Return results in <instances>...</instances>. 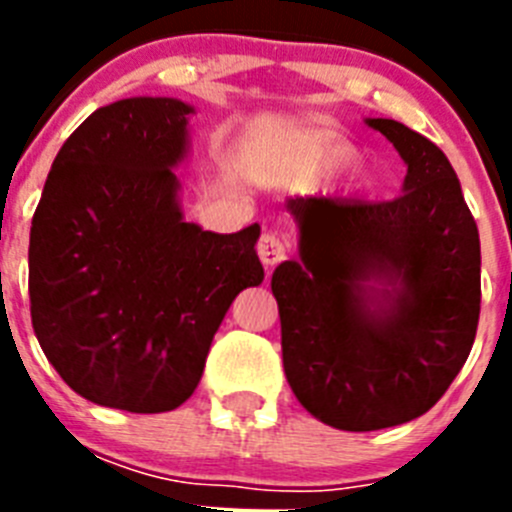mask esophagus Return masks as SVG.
<instances>
[{
  "label": "esophagus",
  "instance_id": "obj_1",
  "mask_svg": "<svg viewBox=\"0 0 512 512\" xmlns=\"http://www.w3.org/2000/svg\"><path fill=\"white\" fill-rule=\"evenodd\" d=\"M256 253H259V259L264 266H277L289 256V243L284 235L266 230L259 238V243H256Z\"/></svg>",
  "mask_w": 512,
  "mask_h": 512
}]
</instances>
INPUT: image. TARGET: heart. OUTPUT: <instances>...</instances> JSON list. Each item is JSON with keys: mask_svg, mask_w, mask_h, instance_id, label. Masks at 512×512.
Instances as JSON below:
<instances>
[{"mask_svg": "<svg viewBox=\"0 0 512 512\" xmlns=\"http://www.w3.org/2000/svg\"><path fill=\"white\" fill-rule=\"evenodd\" d=\"M356 158H359L356 146L343 143V140H333V143H323L318 151L312 153V164L323 174H338V171L351 169L356 164Z\"/></svg>", "mask_w": 512, "mask_h": 512, "instance_id": "b5f03b06", "label": "heart"}]
</instances>
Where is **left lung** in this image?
<instances>
[{"label":"left lung","instance_id":"obj_1","mask_svg":"<svg viewBox=\"0 0 512 512\" xmlns=\"http://www.w3.org/2000/svg\"><path fill=\"white\" fill-rule=\"evenodd\" d=\"M408 164L390 202H289L300 261L271 277L284 374L307 413L341 431H379L428 413L472 351L479 323V233L436 143L369 120ZM369 281H384L387 306Z\"/></svg>","mask_w":512,"mask_h":512}]
</instances>
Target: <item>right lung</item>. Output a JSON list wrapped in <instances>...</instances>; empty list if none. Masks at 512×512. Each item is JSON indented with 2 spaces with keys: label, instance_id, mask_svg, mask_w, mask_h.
Wrapping results in <instances>:
<instances>
[{
  "label": "right lung",
  "instance_id": "1",
  "mask_svg": "<svg viewBox=\"0 0 512 512\" xmlns=\"http://www.w3.org/2000/svg\"><path fill=\"white\" fill-rule=\"evenodd\" d=\"M192 107L133 97L66 138L30 228V315L43 354L81 397L128 413L189 400L235 295L264 279L259 225L184 223L171 166Z\"/></svg>",
  "mask_w": 512,
  "mask_h": 512
}]
</instances>
